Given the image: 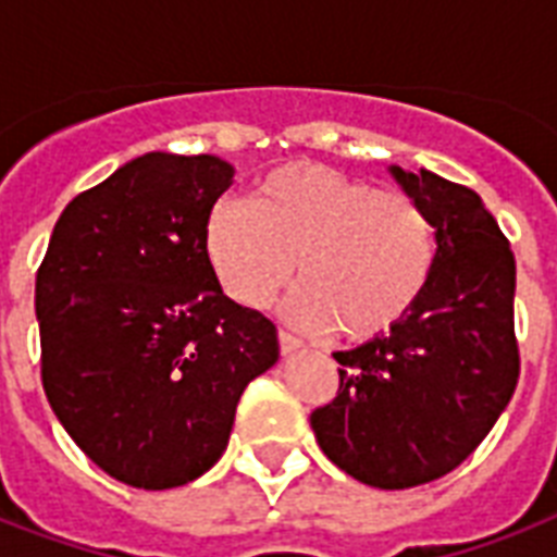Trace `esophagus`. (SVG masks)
Segmentation results:
<instances>
[{
  "label": "esophagus",
  "mask_w": 557,
  "mask_h": 557,
  "mask_svg": "<svg viewBox=\"0 0 557 557\" xmlns=\"http://www.w3.org/2000/svg\"><path fill=\"white\" fill-rule=\"evenodd\" d=\"M280 349H283V356H295L304 349V341H297L295 335H288V332H280Z\"/></svg>",
  "instance_id": "esophagus-1"
}]
</instances>
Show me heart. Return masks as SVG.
Listing matches in <instances>:
<instances>
[{
	"label": "heart",
	"instance_id": "heart-1",
	"mask_svg": "<svg viewBox=\"0 0 557 557\" xmlns=\"http://www.w3.org/2000/svg\"><path fill=\"white\" fill-rule=\"evenodd\" d=\"M205 253L236 304L260 309L297 269L300 283L283 304L288 321L372 341L419 306L440 248L416 199L295 161L257 178L248 205L222 199L210 210Z\"/></svg>",
	"mask_w": 557,
	"mask_h": 557
}]
</instances>
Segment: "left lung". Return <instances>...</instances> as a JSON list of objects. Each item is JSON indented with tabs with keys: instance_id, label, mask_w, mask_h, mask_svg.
<instances>
[{
	"instance_id": "obj_1",
	"label": "left lung",
	"mask_w": 557,
	"mask_h": 557,
	"mask_svg": "<svg viewBox=\"0 0 557 557\" xmlns=\"http://www.w3.org/2000/svg\"><path fill=\"white\" fill-rule=\"evenodd\" d=\"M436 231V271L387 335L335 352L341 387L312 413L326 457L375 488H413L471 457L518 387L515 253L474 190L389 164Z\"/></svg>"
}]
</instances>
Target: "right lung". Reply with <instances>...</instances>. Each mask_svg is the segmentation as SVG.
<instances>
[{"instance_id": "right-lung-1", "label": "right lung", "mask_w": 557, "mask_h": 557, "mask_svg": "<svg viewBox=\"0 0 557 557\" xmlns=\"http://www.w3.org/2000/svg\"><path fill=\"white\" fill-rule=\"evenodd\" d=\"M234 185L216 156L144 152L60 213L37 271L42 387L69 436L121 483H193L227 448L277 326L222 292L205 222Z\"/></svg>"}]
</instances>
